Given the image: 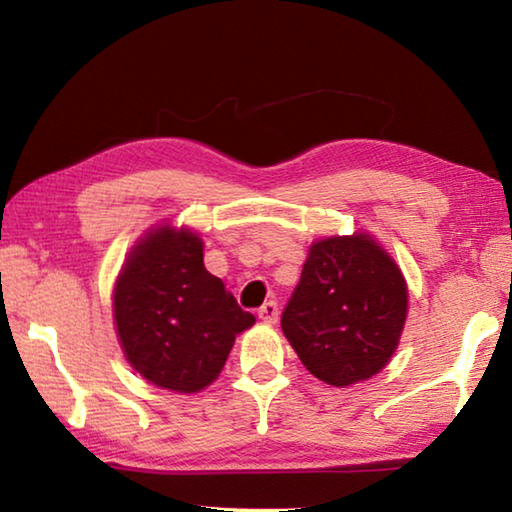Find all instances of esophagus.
<instances>
[{
  "mask_svg": "<svg viewBox=\"0 0 512 512\" xmlns=\"http://www.w3.org/2000/svg\"><path fill=\"white\" fill-rule=\"evenodd\" d=\"M257 316L259 320H264V323H275L277 316H280V307H277L275 300H268L257 309Z\"/></svg>",
  "mask_w": 512,
  "mask_h": 512,
  "instance_id": "1",
  "label": "esophagus"
}]
</instances>
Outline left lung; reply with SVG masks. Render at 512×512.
<instances>
[{"instance_id": "left-lung-1", "label": "left lung", "mask_w": 512, "mask_h": 512, "mask_svg": "<svg viewBox=\"0 0 512 512\" xmlns=\"http://www.w3.org/2000/svg\"><path fill=\"white\" fill-rule=\"evenodd\" d=\"M400 268L368 235L316 241L282 311V332L311 375L350 386L386 366L406 320Z\"/></svg>"}]
</instances>
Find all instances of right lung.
<instances>
[{
    "mask_svg": "<svg viewBox=\"0 0 512 512\" xmlns=\"http://www.w3.org/2000/svg\"><path fill=\"white\" fill-rule=\"evenodd\" d=\"M115 323L144 379L196 393L223 370L235 336L255 323L203 264V241L169 225L142 239L121 268Z\"/></svg>",
    "mask_w": 512,
    "mask_h": 512,
    "instance_id": "1",
    "label": "right lung"
}]
</instances>
